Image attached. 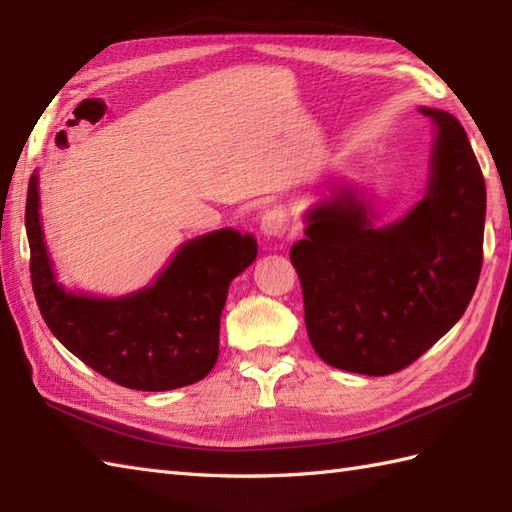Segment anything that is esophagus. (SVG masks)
I'll use <instances>...</instances> for the list:
<instances>
[{
  "label": "esophagus",
  "instance_id": "obj_1",
  "mask_svg": "<svg viewBox=\"0 0 512 512\" xmlns=\"http://www.w3.org/2000/svg\"><path fill=\"white\" fill-rule=\"evenodd\" d=\"M259 228H262L264 237L275 239L286 233L288 228V217L281 209H270L262 215V222H259Z\"/></svg>",
  "mask_w": 512,
  "mask_h": 512
}]
</instances>
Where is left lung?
<instances>
[{"mask_svg": "<svg viewBox=\"0 0 512 512\" xmlns=\"http://www.w3.org/2000/svg\"><path fill=\"white\" fill-rule=\"evenodd\" d=\"M436 125L424 198L402 220L376 228L350 189L306 215L290 248L310 343L345 372H400L442 339L475 292L482 270L486 184L455 116L431 107Z\"/></svg>", "mask_w": 512, "mask_h": 512, "instance_id": "8db88e82", "label": "left lung"}]
</instances>
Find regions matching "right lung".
Listing matches in <instances>:
<instances>
[{
    "instance_id": "1",
    "label": "right lung",
    "mask_w": 512,
    "mask_h": 512,
    "mask_svg": "<svg viewBox=\"0 0 512 512\" xmlns=\"http://www.w3.org/2000/svg\"><path fill=\"white\" fill-rule=\"evenodd\" d=\"M26 233L32 290L50 332L94 372L138 391L187 387L211 372L228 286L257 257L253 235L222 228L184 242L134 295H76L57 281L43 242L37 173L28 182Z\"/></svg>"
}]
</instances>
